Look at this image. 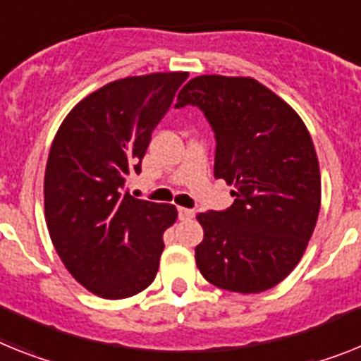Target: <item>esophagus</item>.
Listing matches in <instances>:
<instances>
[{"label":"esophagus","instance_id":"1","mask_svg":"<svg viewBox=\"0 0 361 361\" xmlns=\"http://www.w3.org/2000/svg\"><path fill=\"white\" fill-rule=\"evenodd\" d=\"M178 214H180V220H190V218H195V211L187 207H178Z\"/></svg>","mask_w":361,"mask_h":361}]
</instances>
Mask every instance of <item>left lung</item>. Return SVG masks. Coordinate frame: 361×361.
<instances>
[{
	"label": "left lung",
	"instance_id": "left-lung-1",
	"mask_svg": "<svg viewBox=\"0 0 361 361\" xmlns=\"http://www.w3.org/2000/svg\"><path fill=\"white\" fill-rule=\"evenodd\" d=\"M198 106L216 139L214 178L233 185L226 211L200 213V274L218 288L259 293L290 275L321 205V174L307 126L292 106L250 77L202 75L176 108Z\"/></svg>",
	"mask_w": 361,
	"mask_h": 361
}]
</instances>
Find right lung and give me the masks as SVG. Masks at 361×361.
Returning a JSON list of instances; mask_svg holds the SVG:
<instances>
[{"mask_svg": "<svg viewBox=\"0 0 361 361\" xmlns=\"http://www.w3.org/2000/svg\"><path fill=\"white\" fill-rule=\"evenodd\" d=\"M189 73H150L106 84L60 124L44 178L45 222L69 274L104 299L132 298L156 279L171 204L130 195L152 132Z\"/></svg>", "mask_w": 361, "mask_h": 361, "instance_id": "right-lung-1", "label": "right lung"}]
</instances>
